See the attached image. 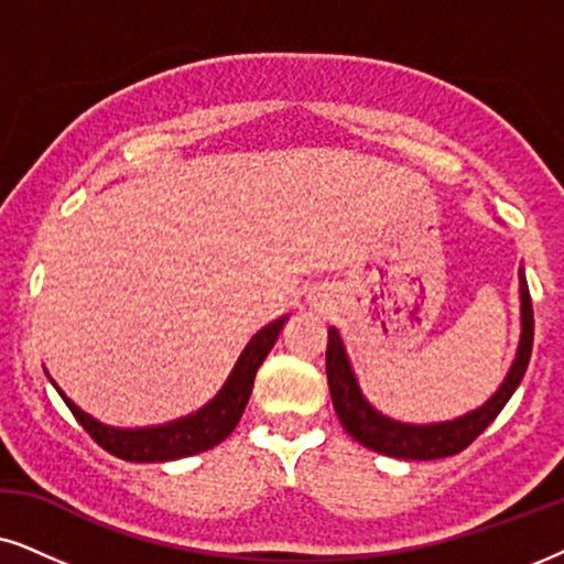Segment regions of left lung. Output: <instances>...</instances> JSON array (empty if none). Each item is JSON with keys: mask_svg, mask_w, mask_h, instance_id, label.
<instances>
[{"mask_svg": "<svg viewBox=\"0 0 564 564\" xmlns=\"http://www.w3.org/2000/svg\"><path fill=\"white\" fill-rule=\"evenodd\" d=\"M521 345H518V356L510 366L506 381L498 392L492 394V400L482 404V408L469 412L452 423H438V425H404L394 423L384 415H379L369 402L360 397V389L352 377L348 356L340 343L337 329L329 327L327 337V384L329 397H333L335 412L340 417L345 431H348L358 444H364L371 452L397 456V459H444V456H454L467 448L495 417L500 415V410L506 408L510 394L516 392V387L521 384L523 373H527L529 358H531V345H534V310H531V296H529V283L521 273Z\"/></svg>", "mask_w": 564, "mask_h": 564, "instance_id": "8db88e82", "label": "left lung"}]
</instances>
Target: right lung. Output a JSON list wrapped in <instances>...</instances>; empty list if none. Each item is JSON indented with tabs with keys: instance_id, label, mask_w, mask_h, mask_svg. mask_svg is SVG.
Wrapping results in <instances>:
<instances>
[{
	"instance_id": "obj_1",
	"label": "right lung",
	"mask_w": 564,
	"mask_h": 564,
	"mask_svg": "<svg viewBox=\"0 0 564 564\" xmlns=\"http://www.w3.org/2000/svg\"><path fill=\"white\" fill-rule=\"evenodd\" d=\"M283 322L275 319L268 327H262L258 335L252 337L242 356H239L235 371L227 381V387L216 394L212 404L198 410L191 417L177 420L172 425L162 427H139V431H118V427H108L82 412L72 400H66V408L77 417V423L89 433V438L105 452L118 456L126 462H170L183 459V456H193L200 452H208L216 444H221L227 435L235 431L239 417H242L245 404L250 400L254 373H258L260 364L273 348L278 333H281ZM58 389V387H56Z\"/></svg>"
}]
</instances>
